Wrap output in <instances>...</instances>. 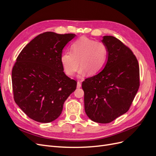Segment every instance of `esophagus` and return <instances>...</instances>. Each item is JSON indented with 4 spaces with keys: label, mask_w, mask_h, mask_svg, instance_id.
Wrapping results in <instances>:
<instances>
[{
    "label": "esophagus",
    "mask_w": 156,
    "mask_h": 156,
    "mask_svg": "<svg viewBox=\"0 0 156 156\" xmlns=\"http://www.w3.org/2000/svg\"><path fill=\"white\" fill-rule=\"evenodd\" d=\"M81 82L78 81L77 83V88H81Z\"/></svg>",
    "instance_id": "34e87169"
}]
</instances>
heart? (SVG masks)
<instances>
[{
    "instance_id": "heart-1",
    "label": "heart",
    "mask_w": 156,
    "mask_h": 156,
    "mask_svg": "<svg viewBox=\"0 0 156 156\" xmlns=\"http://www.w3.org/2000/svg\"><path fill=\"white\" fill-rule=\"evenodd\" d=\"M107 55L104 44L81 37L71 45V52L66 51L62 55L60 61L65 73L69 76L77 72L80 65L79 77H81L85 72L90 75L99 72L105 64Z\"/></svg>"
}]
</instances>
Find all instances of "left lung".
<instances>
[{
  "instance_id": "8db88e82",
  "label": "left lung",
  "mask_w": 156,
  "mask_h": 156,
  "mask_svg": "<svg viewBox=\"0 0 156 156\" xmlns=\"http://www.w3.org/2000/svg\"><path fill=\"white\" fill-rule=\"evenodd\" d=\"M107 49L103 69L82 83L84 111L92 121L107 124L124 115L137 93L139 66L132 51L112 36L102 37Z\"/></svg>"
}]
</instances>
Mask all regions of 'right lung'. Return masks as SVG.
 <instances>
[{
    "instance_id": "right-lung-1",
    "label": "right lung",
    "mask_w": 156,
    "mask_h": 156,
    "mask_svg": "<svg viewBox=\"0 0 156 156\" xmlns=\"http://www.w3.org/2000/svg\"><path fill=\"white\" fill-rule=\"evenodd\" d=\"M76 36L46 32L34 37L17 58L12 73L14 100L31 119L41 123L56 120L77 83L63 72L64 47Z\"/></svg>"
}]
</instances>
